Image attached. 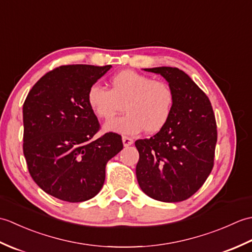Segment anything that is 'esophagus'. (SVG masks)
Returning a JSON list of instances; mask_svg holds the SVG:
<instances>
[{"mask_svg":"<svg viewBox=\"0 0 252 252\" xmlns=\"http://www.w3.org/2000/svg\"><path fill=\"white\" fill-rule=\"evenodd\" d=\"M122 143H123V146H125V147L131 146L133 144V138H131L129 136H122Z\"/></svg>","mask_w":252,"mask_h":252,"instance_id":"obj_1","label":"esophagus"}]
</instances>
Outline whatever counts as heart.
Returning a JSON list of instances; mask_svg holds the SVG:
<instances>
[{
    "label": "heart",
    "instance_id": "b5f03b06",
    "mask_svg": "<svg viewBox=\"0 0 252 252\" xmlns=\"http://www.w3.org/2000/svg\"><path fill=\"white\" fill-rule=\"evenodd\" d=\"M88 104L100 119L108 120L125 108L127 114L105 123L104 130L134 135L145 130L154 134L167 125L175 103L172 87L133 70H123L110 79V90L91 85Z\"/></svg>",
    "mask_w": 252,
    "mask_h": 252
}]
</instances>
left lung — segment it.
I'll return each instance as SVG.
<instances>
[{
    "instance_id": "obj_1",
    "label": "left lung",
    "mask_w": 252,
    "mask_h": 252,
    "mask_svg": "<svg viewBox=\"0 0 252 252\" xmlns=\"http://www.w3.org/2000/svg\"><path fill=\"white\" fill-rule=\"evenodd\" d=\"M144 70L167 80L175 103L162 130L135 142L140 154L136 179L141 189L154 199L183 201L200 189L213 168L216 117L208 96L184 71L173 67Z\"/></svg>"
}]
</instances>
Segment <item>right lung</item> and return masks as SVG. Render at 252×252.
Masks as SVG:
<instances>
[{
  "instance_id": "right-lung-1",
  "label": "right lung",
  "mask_w": 252,
  "mask_h": 252,
  "mask_svg": "<svg viewBox=\"0 0 252 252\" xmlns=\"http://www.w3.org/2000/svg\"><path fill=\"white\" fill-rule=\"evenodd\" d=\"M110 65H67L44 74L24 103V155L31 178L49 195L68 202L89 200L105 182L108 160L123 148L121 136L99 130L88 104L91 85Z\"/></svg>"
}]
</instances>
